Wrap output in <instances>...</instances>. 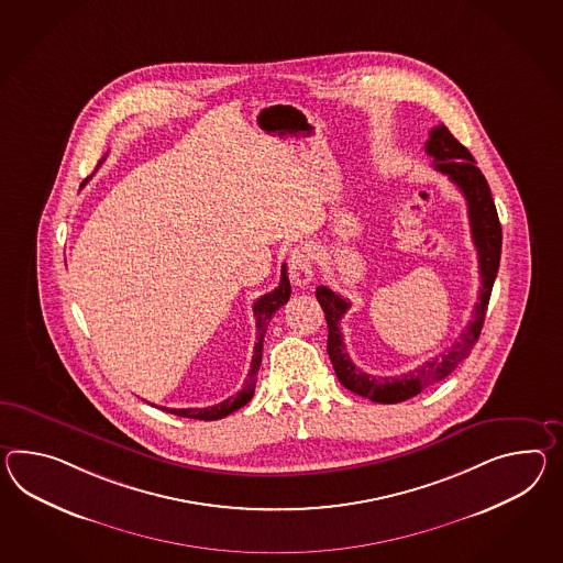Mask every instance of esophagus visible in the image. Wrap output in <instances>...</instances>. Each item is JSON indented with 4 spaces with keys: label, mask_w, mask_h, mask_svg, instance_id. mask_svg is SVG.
<instances>
[{
    "label": "esophagus",
    "mask_w": 563,
    "mask_h": 563,
    "mask_svg": "<svg viewBox=\"0 0 563 563\" xmlns=\"http://www.w3.org/2000/svg\"><path fill=\"white\" fill-rule=\"evenodd\" d=\"M288 266H290V278L297 287H305V285L311 283V278H313V254H311L309 247H295L290 252Z\"/></svg>",
    "instance_id": "1"
}]
</instances>
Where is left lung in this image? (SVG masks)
<instances>
[{
  "label": "left lung",
  "mask_w": 563,
  "mask_h": 563,
  "mask_svg": "<svg viewBox=\"0 0 563 563\" xmlns=\"http://www.w3.org/2000/svg\"><path fill=\"white\" fill-rule=\"evenodd\" d=\"M426 152L433 158V168L439 173H445L453 185L464 192L467 203V218L472 240L478 252V268H481V297L472 311V319L467 321L460 340L441 356L427 360L423 366L415 368L400 376H372L360 371L352 362L350 354L345 352L340 321L350 309V301H345L342 295L333 292L328 287H317L316 297L328 321V354L333 364V371L338 374L340 383L356 393L360 397L371 398L374 402L395 405L400 400L419 395L423 388L445 378L448 374L457 368L460 362H464L474 345L481 338L484 317L490 301L494 278L500 264V247H503V228L498 221L496 206H494L490 187L484 179L481 168L476 166L474 156L466 146H462L452 132L441 124L431 130L426 142Z\"/></svg>",
  "instance_id": "8db88e82"
}]
</instances>
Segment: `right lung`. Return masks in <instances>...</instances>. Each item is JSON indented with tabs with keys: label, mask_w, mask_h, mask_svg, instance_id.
Returning <instances> with one entry per match:
<instances>
[{
	"label": "right lung",
	"mask_w": 563,
	"mask_h": 563,
	"mask_svg": "<svg viewBox=\"0 0 563 563\" xmlns=\"http://www.w3.org/2000/svg\"><path fill=\"white\" fill-rule=\"evenodd\" d=\"M106 158L99 161V165ZM290 297V283H288L287 266L283 264V273H280V283L275 290L262 295L258 301L254 302L252 311H254V319H256V343H254V352H252V362H250V372H247L246 380L242 384V388L233 395V397L225 398L220 405L213 407H206V409H166V407H158L166 412L179 415V417H187V419H199V421H218L221 417H228L230 412L242 409L250 398L254 397V388H256V378H258V371H261L262 362V345H264V335L268 330V323L275 316L276 311L288 301Z\"/></svg>",
	"instance_id": "add662e5"
}]
</instances>
